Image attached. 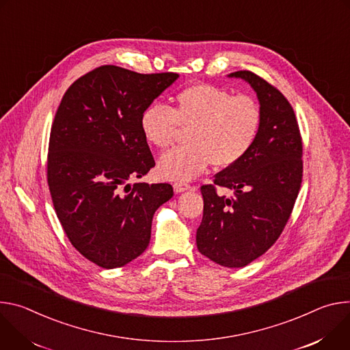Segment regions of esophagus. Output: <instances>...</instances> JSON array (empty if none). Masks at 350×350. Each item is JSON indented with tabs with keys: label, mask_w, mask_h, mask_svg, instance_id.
<instances>
[{
	"label": "esophagus",
	"mask_w": 350,
	"mask_h": 350,
	"mask_svg": "<svg viewBox=\"0 0 350 350\" xmlns=\"http://www.w3.org/2000/svg\"><path fill=\"white\" fill-rule=\"evenodd\" d=\"M189 189H193V187H191V186H189L187 183H182V182H176V183H174V190H175V193H182V191L189 190Z\"/></svg>",
	"instance_id": "esophagus-1"
}]
</instances>
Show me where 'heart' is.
<instances>
[{
	"label": "heart",
	"instance_id": "heart-1",
	"mask_svg": "<svg viewBox=\"0 0 350 350\" xmlns=\"http://www.w3.org/2000/svg\"><path fill=\"white\" fill-rule=\"evenodd\" d=\"M261 126L258 103L247 94L196 83L179 90L172 105H148L140 116V129L150 146L167 148L186 131V146L174 148L159 160L157 171L168 180L187 182L211 164L230 168L253 148Z\"/></svg>",
	"mask_w": 350,
	"mask_h": 350
}]
</instances>
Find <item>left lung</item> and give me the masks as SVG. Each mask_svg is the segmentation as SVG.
I'll return each mask as SVG.
<instances>
[{
  "instance_id": "left-lung-1",
  "label": "left lung",
  "mask_w": 350,
  "mask_h": 350,
  "mask_svg": "<svg viewBox=\"0 0 350 350\" xmlns=\"http://www.w3.org/2000/svg\"><path fill=\"white\" fill-rule=\"evenodd\" d=\"M257 93L261 126L257 140L237 165L203 185V219L196 234L199 252L228 267H245L273 246L292 214L303 176V143L295 111L286 97L250 70H238ZM234 190L217 195L216 187Z\"/></svg>"
}]
</instances>
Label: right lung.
I'll list each match as a JSON object with an SVG mask.
<instances>
[{"mask_svg": "<svg viewBox=\"0 0 350 350\" xmlns=\"http://www.w3.org/2000/svg\"><path fill=\"white\" fill-rule=\"evenodd\" d=\"M178 73L98 66L65 92L51 126L47 182L72 246L103 268L122 267L148 246L152 215L170 183H133L154 165L142 112Z\"/></svg>", "mask_w": 350, "mask_h": 350, "instance_id": "add662e5", "label": "right lung"}]
</instances>
